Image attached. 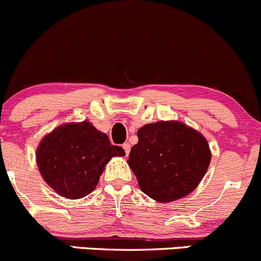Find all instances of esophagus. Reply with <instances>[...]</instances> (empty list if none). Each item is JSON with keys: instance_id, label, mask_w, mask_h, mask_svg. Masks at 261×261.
I'll return each mask as SVG.
<instances>
[{"instance_id": "34e87169", "label": "esophagus", "mask_w": 261, "mask_h": 261, "mask_svg": "<svg viewBox=\"0 0 261 261\" xmlns=\"http://www.w3.org/2000/svg\"><path fill=\"white\" fill-rule=\"evenodd\" d=\"M123 149H124L125 155H128V154H129V152H130V145H129V143H124V144H123Z\"/></svg>"}]
</instances>
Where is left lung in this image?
<instances>
[{
	"instance_id": "obj_1",
	"label": "left lung",
	"mask_w": 261,
	"mask_h": 261,
	"mask_svg": "<svg viewBox=\"0 0 261 261\" xmlns=\"http://www.w3.org/2000/svg\"><path fill=\"white\" fill-rule=\"evenodd\" d=\"M137 136L128 164L144 194L170 203L199 186L212 159L203 134L179 120H159L143 125Z\"/></svg>"
}]
</instances>
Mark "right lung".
I'll list each match as a JSON object with an SVG mask.
<instances>
[{
    "mask_svg": "<svg viewBox=\"0 0 261 261\" xmlns=\"http://www.w3.org/2000/svg\"><path fill=\"white\" fill-rule=\"evenodd\" d=\"M124 149L88 120L66 123L42 138L36 162L43 180L61 197L81 199L96 189L106 164Z\"/></svg>",
    "mask_w": 261,
    "mask_h": 261,
    "instance_id": "obj_1",
    "label": "right lung"
}]
</instances>
